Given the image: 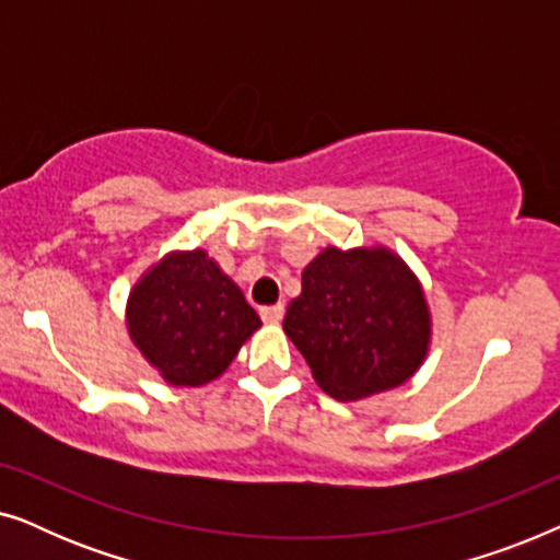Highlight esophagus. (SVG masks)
<instances>
[{
	"label": "esophagus",
	"instance_id": "obj_1",
	"mask_svg": "<svg viewBox=\"0 0 560 560\" xmlns=\"http://www.w3.org/2000/svg\"><path fill=\"white\" fill-rule=\"evenodd\" d=\"M259 316H262L265 324H280L282 316H285V305H267V308H259Z\"/></svg>",
	"mask_w": 560,
	"mask_h": 560
}]
</instances>
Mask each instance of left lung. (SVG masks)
I'll use <instances>...</instances> for the list:
<instances>
[{
  "mask_svg": "<svg viewBox=\"0 0 560 560\" xmlns=\"http://www.w3.org/2000/svg\"><path fill=\"white\" fill-rule=\"evenodd\" d=\"M288 339L334 400L387 393L423 366L433 318L410 265L385 244L326 247L303 270L282 320Z\"/></svg>",
  "mask_w": 560,
  "mask_h": 560,
  "instance_id": "1",
  "label": "left lung"
}]
</instances>
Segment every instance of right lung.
<instances>
[{"label":"right lung","instance_id":"obj_1","mask_svg":"<svg viewBox=\"0 0 560 560\" xmlns=\"http://www.w3.org/2000/svg\"><path fill=\"white\" fill-rule=\"evenodd\" d=\"M127 334L173 387H203L226 372L262 326L240 285L206 249H173L127 298Z\"/></svg>","mask_w":560,"mask_h":560}]
</instances>
